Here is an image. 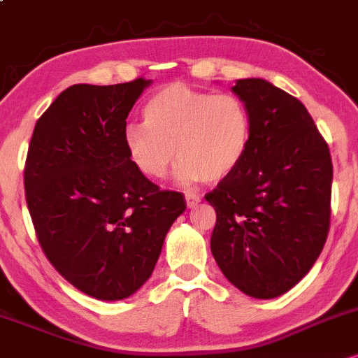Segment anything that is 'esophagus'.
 <instances>
[{
  "label": "esophagus",
  "mask_w": 358,
  "mask_h": 358,
  "mask_svg": "<svg viewBox=\"0 0 358 358\" xmlns=\"http://www.w3.org/2000/svg\"><path fill=\"white\" fill-rule=\"evenodd\" d=\"M186 203L187 208H194L201 203V198L198 194H192V192H186Z\"/></svg>",
  "instance_id": "1"
}]
</instances>
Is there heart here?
I'll return each mask as SVG.
<instances>
[{"label":"heart","instance_id":"1","mask_svg":"<svg viewBox=\"0 0 358 358\" xmlns=\"http://www.w3.org/2000/svg\"><path fill=\"white\" fill-rule=\"evenodd\" d=\"M142 115L143 122L123 128V145L148 179L166 178L178 152L182 182L220 180L240 166L250 145V111L231 92L169 84L147 99Z\"/></svg>","mask_w":358,"mask_h":358}]
</instances>
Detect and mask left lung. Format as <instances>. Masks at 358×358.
Here are the masks:
<instances>
[{
  "label": "left lung",
  "instance_id": "8db88e82",
  "mask_svg": "<svg viewBox=\"0 0 358 358\" xmlns=\"http://www.w3.org/2000/svg\"><path fill=\"white\" fill-rule=\"evenodd\" d=\"M252 116L247 154L204 198L215 208L211 252L247 296L272 299L308 274L330 230L333 166L304 104L264 79L231 87Z\"/></svg>",
  "mask_w": 358,
  "mask_h": 358
}]
</instances>
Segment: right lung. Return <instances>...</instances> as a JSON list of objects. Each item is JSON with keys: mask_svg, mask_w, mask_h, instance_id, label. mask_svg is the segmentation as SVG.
<instances>
[{"mask_svg": "<svg viewBox=\"0 0 358 358\" xmlns=\"http://www.w3.org/2000/svg\"><path fill=\"white\" fill-rule=\"evenodd\" d=\"M148 84L67 87L28 145L25 198L40 247L67 282L96 299L142 287L186 210L182 194L140 174L123 145L127 116Z\"/></svg>", "mask_w": 358, "mask_h": 358, "instance_id": "right-lung-1", "label": "right lung"}]
</instances>
